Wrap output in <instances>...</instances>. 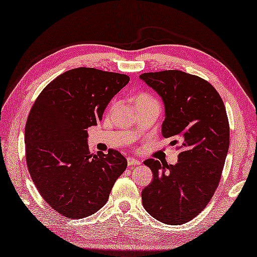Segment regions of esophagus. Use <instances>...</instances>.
<instances>
[{
	"instance_id": "obj_1",
	"label": "esophagus",
	"mask_w": 257,
	"mask_h": 257,
	"mask_svg": "<svg viewBox=\"0 0 257 257\" xmlns=\"http://www.w3.org/2000/svg\"><path fill=\"white\" fill-rule=\"evenodd\" d=\"M127 161H128V167H135V166L140 165V161L138 159H136V158H134V157H129Z\"/></svg>"
}]
</instances>
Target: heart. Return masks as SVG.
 Instances as JSON below:
<instances>
[{"instance_id":"1","label":"heart","mask_w":257,"mask_h":257,"mask_svg":"<svg viewBox=\"0 0 257 257\" xmlns=\"http://www.w3.org/2000/svg\"><path fill=\"white\" fill-rule=\"evenodd\" d=\"M137 100H154V99H152V98L150 96H148V95H140L137 98Z\"/></svg>"}]
</instances>
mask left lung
Returning <instances> with one entry per match:
<instances>
[{
  "label": "left lung",
  "mask_w": 257,
  "mask_h": 257,
  "mask_svg": "<svg viewBox=\"0 0 257 257\" xmlns=\"http://www.w3.org/2000/svg\"><path fill=\"white\" fill-rule=\"evenodd\" d=\"M165 105L162 136L179 144L176 165L148 159L152 181L143 190L145 210L156 220L179 225L195 217L219 185L230 146V125L219 92L181 70L140 75ZM162 162V161H161Z\"/></svg>",
  "instance_id": "left-lung-1"
}]
</instances>
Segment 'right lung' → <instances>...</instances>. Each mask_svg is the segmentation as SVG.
I'll return each mask as SVG.
<instances>
[{
    "label": "right lung",
    "mask_w": 257,
    "mask_h": 257,
    "mask_svg": "<svg viewBox=\"0 0 257 257\" xmlns=\"http://www.w3.org/2000/svg\"><path fill=\"white\" fill-rule=\"evenodd\" d=\"M127 75L79 67L42 90L25 125V154L33 182L48 204L66 217L83 219L106 204L127 168L119 151L90 155L87 128L102 119Z\"/></svg>",
    "instance_id": "add662e5"
}]
</instances>
